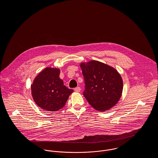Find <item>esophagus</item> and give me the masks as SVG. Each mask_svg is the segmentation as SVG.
Listing matches in <instances>:
<instances>
[{
  "mask_svg": "<svg viewBox=\"0 0 158 158\" xmlns=\"http://www.w3.org/2000/svg\"><path fill=\"white\" fill-rule=\"evenodd\" d=\"M74 90H75V92H80V90H81V88H80V87H77V88H75L74 89Z\"/></svg>",
  "mask_w": 158,
  "mask_h": 158,
  "instance_id": "obj_1",
  "label": "esophagus"
}]
</instances>
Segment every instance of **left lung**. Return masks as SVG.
Masks as SVG:
<instances>
[{
  "label": "left lung",
  "instance_id": "left-lung-1",
  "mask_svg": "<svg viewBox=\"0 0 158 158\" xmlns=\"http://www.w3.org/2000/svg\"><path fill=\"white\" fill-rule=\"evenodd\" d=\"M84 77L85 89L83 95L94 109L105 111L119 100L123 90L120 75L106 64L90 61L80 64Z\"/></svg>",
  "mask_w": 158,
  "mask_h": 158
}]
</instances>
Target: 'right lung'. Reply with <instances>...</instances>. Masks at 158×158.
<instances>
[{
    "label": "right lung",
    "instance_id": "1",
    "mask_svg": "<svg viewBox=\"0 0 158 158\" xmlns=\"http://www.w3.org/2000/svg\"><path fill=\"white\" fill-rule=\"evenodd\" d=\"M60 73L58 69L46 68L37 75L31 86L32 97L43 110L58 111L64 106L73 91L64 85Z\"/></svg>",
    "mask_w": 158,
    "mask_h": 158
}]
</instances>
